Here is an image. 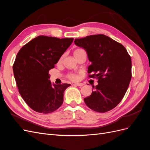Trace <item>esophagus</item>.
I'll use <instances>...</instances> for the list:
<instances>
[{
  "instance_id": "obj_1",
  "label": "esophagus",
  "mask_w": 150,
  "mask_h": 150,
  "mask_svg": "<svg viewBox=\"0 0 150 150\" xmlns=\"http://www.w3.org/2000/svg\"><path fill=\"white\" fill-rule=\"evenodd\" d=\"M74 84L76 85V86H82L84 85L83 83H75Z\"/></svg>"
}]
</instances>
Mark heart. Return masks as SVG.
Listing matches in <instances>:
<instances>
[{
  "mask_svg": "<svg viewBox=\"0 0 150 150\" xmlns=\"http://www.w3.org/2000/svg\"><path fill=\"white\" fill-rule=\"evenodd\" d=\"M83 51H84L83 49L78 48V49H76L75 50L74 54H78V53H79V52H83ZM62 57H63L62 56V57L60 58L59 61H62ZM67 77H68V78H69V79H71V80H72V81H76V80H78V78H79L78 74H74V73H70V74H68Z\"/></svg>",
  "mask_w": 150,
  "mask_h": 150,
  "instance_id": "b5f03b06",
  "label": "heart"
}]
</instances>
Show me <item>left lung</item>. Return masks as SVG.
Segmentation results:
<instances>
[{"mask_svg":"<svg viewBox=\"0 0 150 150\" xmlns=\"http://www.w3.org/2000/svg\"><path fill=\"white\" fill-rule=\"evenodd\" d=\"M74 43L87 52L91 62L88 77L98 79L89 96L84 99L90 109L105 112L115 108L125 94L131 79V59L126 48L104 34L76 39Z\"/></svg>","mask_w":150,"mask_h":150,"instance_id":"left-lung-1","label":"left lung"}]
</instances>
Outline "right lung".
I'll return each mask as SVG.
<instances>
[{
	"label": "right lung",
	"instance_id": "obj_1",
	"mask_svg": "<svg viewBox=\"0 0 150 150\" xmlns=\"http://www.w3.org/2000/svg\"><path fill=\"white\" fill-rule=\"evenodd\" d=\"M72 41L73 38L39 35L18 52L13 64V75L21 96L34 111L47 114L62 105L64 91L71 84L52 86L49 71Z\"/></svg>",
	"mask_w": 150,
	"mask_h": 150
}]
</instances>
